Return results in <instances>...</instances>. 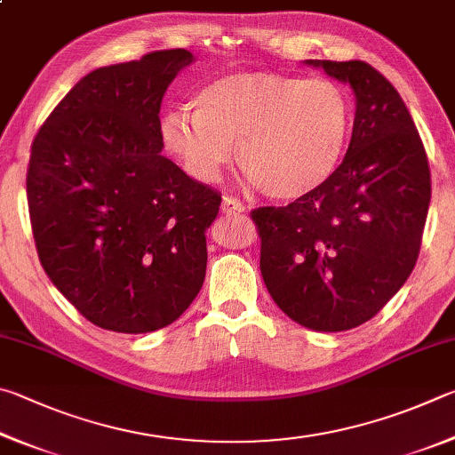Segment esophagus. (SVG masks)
Here are the masks:
<instances>
[{
    "mask_svg": "<svg viewBox=\"0 0 455 455\" xmlns=\"http://www.w3.org/2000/svg\"><path fill=\"white\" fill-rule=\"evenodd\" d=\"M221 212L223 213H242V212H245V205L240 202V199L226 196L221 199Z\"/></svg>",
    "mask_w": 455,
    "mask_h": 455,
    "instance_id": "34e87169",
    "label": "esophagus"
}]
</instances>
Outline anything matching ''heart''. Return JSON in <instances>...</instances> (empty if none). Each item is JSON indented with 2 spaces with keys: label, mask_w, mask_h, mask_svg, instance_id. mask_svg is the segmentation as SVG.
<instances>
[{
  "label": "heart",
  "mask_w": 455,
  "mask_h": 455,
  "mask_svg": "<svg viewBox=\"0 0 455 455\" xmlns=\"http://www.w3.org/2000/svg\"><path fill=\"white\" fill-rule=\"evenodd\" d=\"M191 103L194 116H164L167 149L194 178L215 181L235 148L240 170L277 202L323 188L352 130V100L331 79L237 71L204 85Z\"/></svg>",
  "instance_id": "b5f03b06"
}]
</instances>
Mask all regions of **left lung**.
<instances>
[{
  "label": "left lung",
  "instance_id": "8db88e82",
  "mask_svg": "<svg viewBox=\"0 0 455 455\" xmlns=\"http://www.w3.org/2000/svg\"><path fill=\"white\" fill-rule=\"evenodd\" d=\"M352 85L355 119L333 178L285 207L251 212L259 267L282 312L315 331L371 320L418 261L432 180L418 127L370 63L307 60Z\"/></svg>",
  "mask_w": 455,
  "mask_h": 455
}]
</instances>
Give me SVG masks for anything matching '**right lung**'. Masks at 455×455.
I'll return each mask as SVG.
<instances>
[{
	"label": "right lung",
	"mask_w": 455,
	"mask_h": 455,
	"mask_svg": "<svg viewBox=\"0 0 455 455\" xmlns=\"http://www.w3.org/2000/svg\"><path fill=\"white\" fill-rule=\"evenodd\" d=\"M188 50L93 69L39 127L28 165L37 256L85 320L119 333L173 323L202 290L221 194L162 156L167 85Z\"/></svg>",
	"instance_id": "right-lung-1"
}]
</instances>
